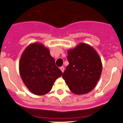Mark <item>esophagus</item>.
<instances>
[{
    "label": "esophagus",
    "mask_w": 123,
    "mask_h": 123,
    "mask_svg": "<svg viewBox=\"0 0 123 123\" xmlns=\"http://www.w3.org/2000/svg\"><path fill=\"white\" fill-rule=\"evenodd\" d=\"M60 69L61 70L62 73H64V67L63 66L61 67V68H60Z\"/></svg>",
    "instance_id": "esophagus-1"
}]
</instances>
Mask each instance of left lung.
Returning <instances> with one entry per match:
<instances>
[{"label":"left lung","instance_id":"left-lung-1","mask_svg":"<svg viewBox=\"0 0 123 123\" xmlns=\"http://www.w3.org/2000/svg\"><path fill=\"white\" fill-rule=\"evenodd\" d=\"M69 65L62 74L69 89L77 95L88 93L94 88L102 73V62L93 47L80 43L68 51Z\"/></svg>","mask_w":123,"mask_h":123}]
</instances>
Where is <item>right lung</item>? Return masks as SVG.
Returning <instances> with one entry per match:
<instances>
[{"mask_svg": "<svg viewBox=\"0 0 123 123\" xmlns=\"http://www.w3.org/2000/svg\"><path fill=\"white\" fill-rule=\"evenodd\" d=\"M19 73L29 90L39 96L48 93L55 80L62 75L49 49L38 42L30 44L24 50Z\"/></svg>", "mask_w": 123, "mask_h": 123, "instance_id": "add662e5", "label": "right lung"}]
</instances>
